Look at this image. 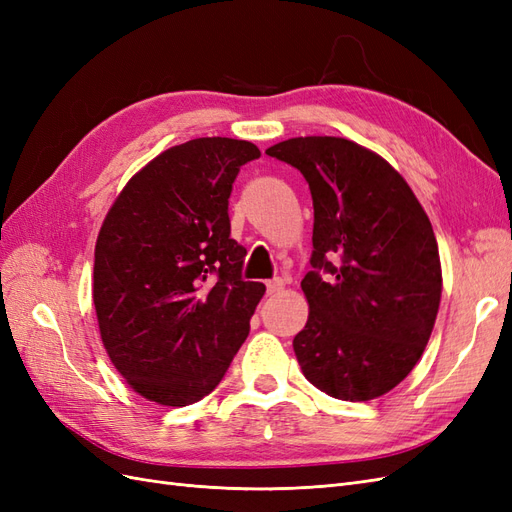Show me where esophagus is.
<instances>
[{
	"instance_id": "esophagus-1",
	"label": "esophagus",
	"mask_w": 512,
	"mask_h": 512,
	"mask_svg": "<svg viewBox=\"0 0 512 512\" xmlns=\"http://www.w3.org/2000/svg\"><path fill=\"white\" fill-rule=\"evenodd\" d=\"M282 288H284V280H280V277H275V280L267 282V294H280Z\"/></svg>"
}]
</instances>
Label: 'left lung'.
Wrapping results in <instances>:
<instances>
[{
  "label": "left lung",
  "mask_w": 512,
  "mask_h": 512,
  "mask_svg": "<svg viewBox=\"0 0 512 512\" xmlns=\"http://www.w3.org/2000/svg\"><path fill=\"white\" fill-rule=\"evenodd\" d=\"M314 200L305 329L292 339L303 376L335 399L369 401L404 380L429 342L442 294L436 235L397 170L337 136L267 149Z\"/></svg>",
  "instance_id": "obj_1"
}]
</instances>
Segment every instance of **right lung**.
Instances as JSON below:
<instances>
[{
    "label": "right lung",
    "instance_id": "right-lung-1",
    "mask_svg": "<svg viewBox=\"0 0 512 512\" xmlns=\"http://www.w3.org/2000/svg\"><path fill=\"white\" fill-rule=\"evenodd\" d=\"M256 145L207 136L170 147L128 181L100 228L94 305L102 344L132 389L190 406L220 384L265 284L241 277L228 198Z\"/></svg>",
    "mask_w": 512,
    "mask_h": 512
}]
</instances>
